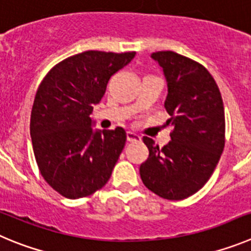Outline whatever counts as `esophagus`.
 I'll list each match as a JSON object with an SVG mask.
<instances>
[{"label":"esophagus","instance_id":"34e87169","mask_svg":"<svg viewBox=\"0 0 251 251\" xmlns=\"http://www.w3.org/2000/svg\"><path fill=\"white\" fill-rule=\"evenodd\" d=\"M126 136H127V141L128 142L141 141V137H140L137 134H135V132H132V131H127V134H126Z\"/></svg>","mask_w":251,"mask_h":251}]
</instances>
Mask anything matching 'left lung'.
I'll list each match as a JSON object with an SVG mask.
<instances>
[{
    "mask_svg": "<svg viewBox=\"0 0 251 251\" xmlns=\"http://www.w3.org/2000/svg\"><path fill=\"white\" fill-rule=\"evenodd\" d=\"M168 82L165 109L173 126L162 149L144 136L149 157L140 176L149 190L168 200L194 195L207 182L225 145L224 103L215 80L196 61L173 52L151 53Z\"/></svg>",
    "mask_w": 251,
    "mask_h": 251,
    "instance_id": "8db88e82",
    "label": "left lung"
}]
</instances>
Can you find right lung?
Wrapping results in <instances>:
<instances>
[{
	"label": "right lung",
	"instance_id": "add662e5",
	"mask_svg": "<svg viewBox=\"0 0 251 251\" xmlns=\"http://www.w3.org/2000/svg\"><path fill=\"white\" fill-rule=\"evenodd\" d=\"M135 55L85 51L58 62L38 86L30 123L33 152L44 179L65 198H85L109 181L126 132L94 131L90 115L110 77Z\"/></svg>",
	"mask_w": 251,
	"mask_h": 251
}]
</instances>
